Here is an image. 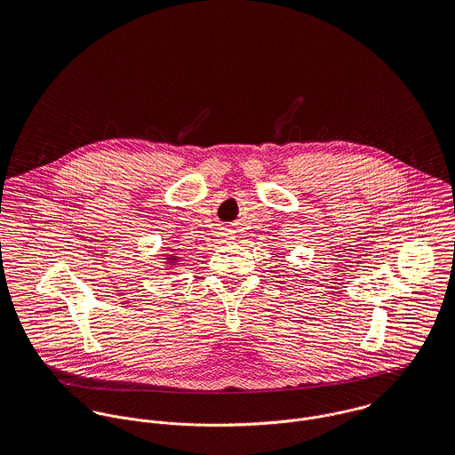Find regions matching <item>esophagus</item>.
<instances>
[{"label":"esophagus","mask_w":455,"mask_h":455,"mask_svg":"<svg viewBox=\"0 0 455 455\" xmlns=\"http://www.w3.org/2000/svg\"><path fill=\"white\" fill-rule=\"evenodd\" d=\"M222 240H233V231H231V229H226V231L222 233Z\"/></svg>","instance_id":"obj_1"}]
</instances>
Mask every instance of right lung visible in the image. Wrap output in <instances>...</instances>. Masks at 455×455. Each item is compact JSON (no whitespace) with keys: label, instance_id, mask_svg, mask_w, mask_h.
I'll return each mask as SVG.
<instances>
[{"label":"right lung","instance_id":"1","mask_svg":"<svg viewBox=\"0 0 455 455\" xmlns=\"http://www.w3.org/2000/svg\"><path fill=\"white\" fill-rule=\"evenodd\" d=\"M166 258V264H170V266H175V264H179V256L177 254H170V256H164Z\"/></svg>","mask_w":455,"mask_h":455}]
</instances>
